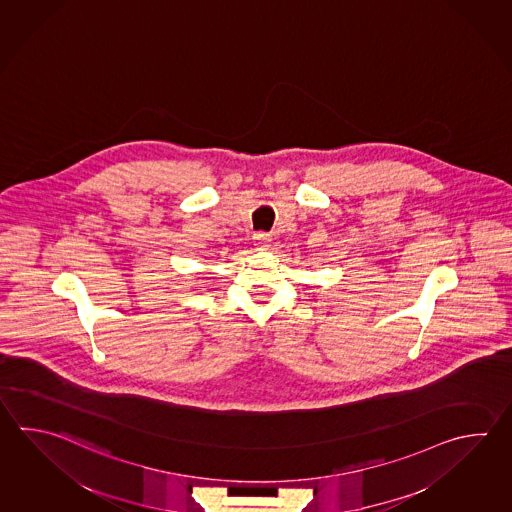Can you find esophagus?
<instances>
[{"label":"esophagus","mask_w":512,"mask_h":512,"mask_svg":"<svg viewBox=\"0 0 512 512\" xmlns=\"http://www.w3.org/2000/svg\"><path fill=\"white\" fill-rule=\"evenodd\" d=\"M253 240H255L257 246H268L272 242V235L266 233V231H259V233L253 235Z\"/></svg>","instance_id":"1"}]
</instances>
